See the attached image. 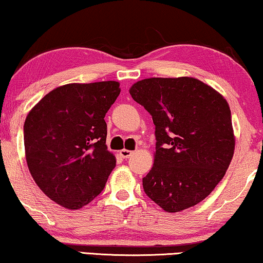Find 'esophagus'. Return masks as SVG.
<instances>
[{
  "mask_svg": "<svg viewBox=\"0 0 263 263\" xmlns=\"http://www.w3.org/2000/svg\"><path fill=\"white\" fill-rule=\"evenodd\" d=\"M132 154H133V152L129 151V149H121V151H120V155H121V157H122L123 159L129 158Z\"/></svg>",
  "mask_w": 263,
  "mask_h": 263,
  "instance_id": "1",
  "label": "esophagus"
}]
</instances>
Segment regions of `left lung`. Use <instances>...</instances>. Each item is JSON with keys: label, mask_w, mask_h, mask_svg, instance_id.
I'll list each match as a JSON object with an SVG mask.
<instances>
[{"label": "left lung", "mask_w": 263, "mask_h": 263, "mask_svg": "<svg viewBox=\"0 0 263 263\" xmlns=\"http://www.w3.org/2000/svg\"><path fill=\"white\" fill-rule=\"evenodd\" d=\"M129 92L155 125L154 163L142 179L144 192L167 212L195 206L214 191L233 159L227 100L192 77L142 79Z\"/></svg>", "instance_id": "8db88e82"}]
</instances>
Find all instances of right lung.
<instances>
[{
  "instance_id": "add662e5",
  "label": "right lung",
  "mask_w": 263,
  "mask_h": 263,
  "mask_svg": "<svg viewBox=\"0 0 263 263\" xmlns=\"http://www.w3.org/2000/svg\"><path fill=\"white\" fill-rule=\"evenodd\" d=\"M121 92L115 81L58 86L26 117V161L49 199L78 210L103 191L116 158L105 144L108 112Z\"/></svg>"
}]
</instances>
